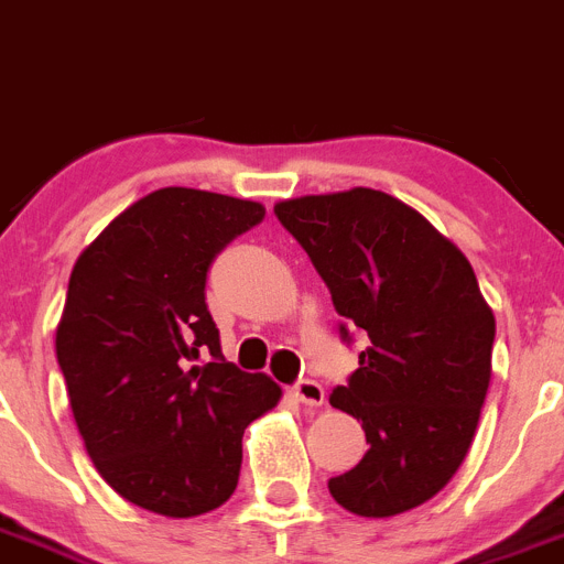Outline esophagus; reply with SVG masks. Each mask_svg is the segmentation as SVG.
<instances>
[{
    "instance_id": "1",
    "label": "esophagus",
    "mask_w": 564,
    "mask_h": 564,
    "mask_svg": "<svg viewBox=\"0 0 564 564\" xmlns=\"http://www.w3.org/2000/svg\"><path fill=\"white\" fill-rule=\"evenodd\" d=\"M292 398L297 400V403L303 405H323L326 403V391H323V386L317 383V380H301V383L292 386Z\"/></svg>"
}]
</instances>
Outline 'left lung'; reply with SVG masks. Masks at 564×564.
<instances>
[{
	"mask_svg": "<svg viewBox=\"0 0 564 564\" xmlns=\"http://www.w3.org/2000/svg\"><path fill=\"white\" fill-rule=\"evenodd\" d=\"M275 215L326 281L337 315L369 335L349 386L329 398L360 420L369 452L329 479V494L369 519L423 506L463 465L491 383L497 323L471 263L380 189L278 200Z\"/></svg>",
	"mask_w": 564,
	"mask_h": 564,
	"instance_id": "left-lung-1",
	"label": "left lung"
}]
</instances>
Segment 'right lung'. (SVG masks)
Here are the masks:
<instances>
[{"label":"right lung","mask_w":564,"mask_h":564,"mask_svg":"<svg viewBox=\"0 0 564 564\" xmlns=\"http://www.w3.org/2000/svg\"><path fill=\"white\" fill-rule=\"evenodd\" d=\"M263 215L258 200L155 189L70 272L56 357L78 434L107 486L161 517L221 508L238 486L243 429L283 394L224 360L204 292L215 254ZM200 350L216 364L187 367Z\"/></svg>","instance_id":"1"}]
</instances>
